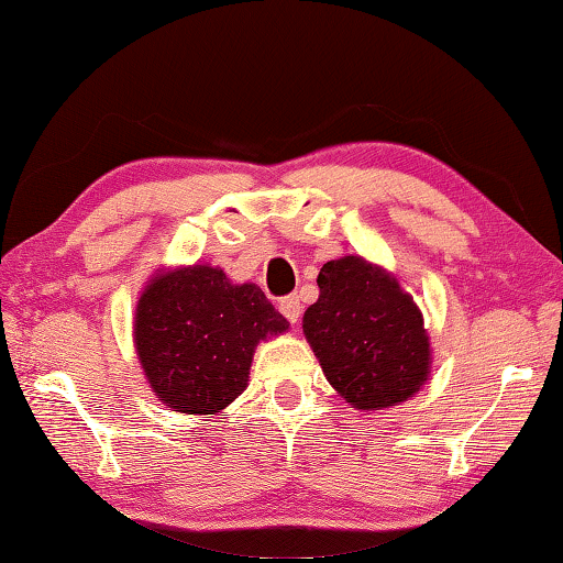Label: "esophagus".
<instances>
[{"label": "esophagus", "instance_id": "esophagus-1", "mask_svg": "<svg viewBox=\"0 0 563 563\" xmlns=\"http://www.w3.org/2000/svg\"><path fill=\"white\" fill-rule=\"evenodd\" d=\"M279 311L287 317L289 323H299L301 319V303H299V297H284L279 301Z\"/></svg>", "mask_w": 563, "mask_h": 563}]
</instances>
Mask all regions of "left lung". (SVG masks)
Wrapping results in <instances>:
<instances>
[{
  "label": "left lung",
  "mask_w": 563,
  "mask_h": 563,
  "mask_svg": "<svg viewBox=\"0 0 563 563\" xmlns=\"http://www.w3.org/2000/svg\"><path fill=\"white\" fill-rule=\"evenodd\" d=\"M319 299L303 311V336L333 390L356 410L410 400L430 378L422 311L396 274L363 256L321 266Z\"/></svg>",
  "instance_id": "obj_1"
}]
</instances>
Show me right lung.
I'll list each match as a JSON object with an SVG mask.
<instances>
[{"instance_id": "1", "label": "right lung", "mask_w": 563, "mask_h": 563, "mask_svg": "<svg viewBox=\"0 0 563 563\" xmlns=\"http://www.w3.org/2000/svg\"><path fill=\"white\" fill-rule=\"evenodd\" d=\"M289 321L256 284H232L220 266L157 269L133 317V346L153 396L175 412L214 418L242 396L260 341Z\"/></svg>"}]
</instances>
